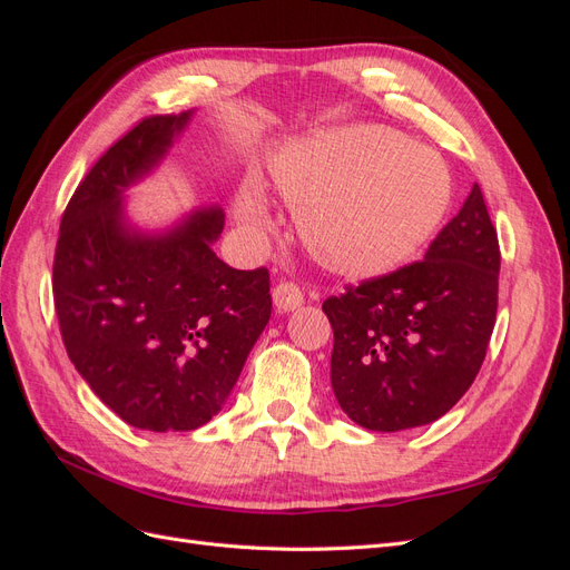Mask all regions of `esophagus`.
<instances>
[{"label": "esophagus", "instance_id": "1", "mask_svg": "<svg viewBox=\"0 0 570 570\" xmlns=\"http://www.w3.org/2000/svg\"><path fill=\"white\" fill-rule=\"evenodd\" d=\"M273 304L281 314H287V312H295V308H299L304 304V295L297 285L278 283L273 287Z\"/></svg>", "mask_w": 570, "mask_h": 570}]
</instances>
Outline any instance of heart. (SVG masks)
Returning <instances> with one entry per match:
<instances>
[{"label": "heart", "instance_id": "b5f03b06", "mask_svg": "<svg viewBox=\"0 0 570 570\" xmlns=\"http://www.w3.org/2000/svg\"><path fill=\"white\" fill-rule=\"evenodd\" d=\"M271 180L306 252L327 273L373 281L406 266L435 235L452 199V176L438 151L385 126L327 128L283 147ZM235 216L258 235L271 220L264 187H237Z\"/></svg>", "mask_w": 570, "mask_h": 570}]
</instances>
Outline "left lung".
I'll return each instance as SVG.
<instances>
[{
  "label": "left lung",
  "mask_w": 570,
  "mask_h": 570,
  "mask_svg": "<svg viewBox=\"0 0 570 570\" xmlns=\"http://www.w3.org/2000/svg\"><path fill=\"white\" fill-rule=\"evenodd\" d=\"M499 243L480 187L423 262L323 302L333 325L331 383L366 430L428 425L475 381L497 318Z\"/></svg>",
  "instance_id": "obj_1"
}]
</instances>
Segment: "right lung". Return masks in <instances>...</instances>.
<instances>
[{"mask_svg": "<svg viewBox=\"0 0 570 570\" xmlns=\"http://www.w3.org/2000/svg\"><path fill=\"white\" fill-rule=\"evenodd\" d=\"M193 116L145 118L109 147L68 202L55 254L68 358L118 419L151 433L209 423L271 318L268 271H235L212 249L218 204L151 230L128 216L126 193Z\"/></svg>", "mask_w": 570, "mask_h": 570, "instance_id": "obj_1", "label": "right lung"}]
</instances>
